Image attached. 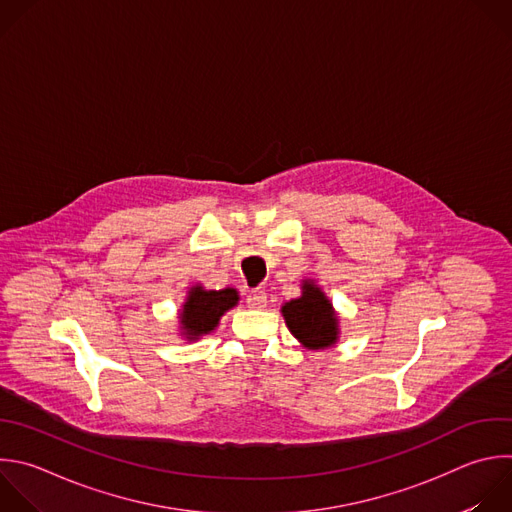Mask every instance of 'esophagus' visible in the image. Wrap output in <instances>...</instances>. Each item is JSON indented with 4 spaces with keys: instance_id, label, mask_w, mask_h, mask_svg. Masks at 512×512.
Segmentation results:
<instances>
[{
    "instance_id": "1",
    "label": "esophagus",
    "mask_w": 512,
    "mask_h": 512,
    "mask_svg": "<svg viewBox=\"0 0 512 512\" xmlns=\"http://www.w3.org/2000/svg\"><path fill=\"white\" fill-rule=\"evenodd\" d=\"M247 307L251 309H263L267 307V293L263 289H255L247 295Z\"/></svg>"
}]
</instances>
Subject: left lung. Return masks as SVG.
<instances>
[{
    "label": "left lung",
    "instance_id": "1",
    "mask_svg": "<svg viewBox=\"0 0 512 512\" xmlns=\"http://www.w3.org/2000/svg\"><path fill=\"white\" fill-rule=\"evenodd\" d=\"M281 315L305 350H329L339 342V315L315 279L301 281V295L285 301Z\"/></svg>",
    "mask_w": 512,
    "mask_h": 512
}]
</instances>
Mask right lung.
<instances>
[{
  "instance_id": "1",
  "label": "right lung",
  "mask_w": 512,
  "mask_h": 512,
  "mask_svg": "<svg viewBox=\"0 0 512 512\" xmlns=\"http://www.w3.org/2000/svg\"><path fill=\"white\" fill-rule=\"evenodd\" d=\"M235 287L205 289L201 283L189 287L187 299L179 309V335L187 342H199L203 335L219 327L221 317L239 303Z\"/></svg>"
}]
</instances>
